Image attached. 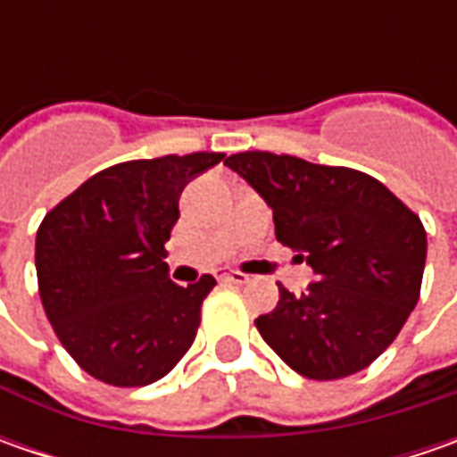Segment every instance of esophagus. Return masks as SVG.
I'll list each match as a JSON object with an SVG mask.
<instances>
[{"label":"esophagus","instance_id":"1","mask_svg":"<svg viewBox=\"0 0 457 457\" xmlns=\"http://www.w3.org/2000/svg\"><path fill=\"white\" fill-rule=\"evenodd\" d=\"M219 279L220 282H231V285H244V282H249V274L238 272V270H220Z\"/></svg>","mask_w":457,"mask_h":457}]
</instances>
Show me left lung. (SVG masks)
Here are the masks:
<instances>
[{"label":"left lung","mask_w":457,"mask_h":457,"mask_svg":"<svg viewBox=\"0 0 457 457\" xmlns=\"http://www.w3.org/2000/svg\"><path fill=\"white\" fill-rule=\"evenodd\" d=\"M226 165L270 203L277 241L307 256L315 282L259 315L256 330L305 378L359 374L389 348L420 300L428 234L377 178L292 154L237 152Z\"/></svg>","instance_id":"left-lung-1"}]
</instances>
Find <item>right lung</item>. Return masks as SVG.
<instances>
[{
	"instance_id": "1",
	"label": "right lung",
	"mask_w": 457,
	"mask_h": 457,
	"mask_svg": "<svg viewBox=\"0 0 457 457\" xmlns=\"http://www.w3.org/2000/svg\"><path fill=\"white\" fill-rule=\"evenodd\" d=\"M220 160L223 152H190L119 162L45 213L37 290L58 341L86 374L147 386L193 345L216 279L203 274L180 287L162 259L183 187Z\"/></svg>"
}]
</instances>
